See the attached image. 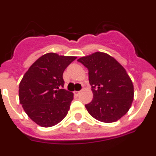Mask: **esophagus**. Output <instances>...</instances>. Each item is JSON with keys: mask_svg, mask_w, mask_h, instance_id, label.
Segmentation results:
<instances>
[{"mask_svg": "<svg viewBox=\"0 0 156 156\" xmlns=\"http://www.w3.org/2000/svg\"><path fill=\"white\" fill-rule=\"evenodd\" d=\"M74 94L75 96H78L80 94V91H74Z\"/></svg>", "mask_w": 156, "mask_h": 156, "instance_id": "esophagus-1", "label": "esophagus"}]
</instances>
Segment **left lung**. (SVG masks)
<instances>
[{"instance_id":"left-lung-1","label":"left lung","mask_w":156,"mask_h":156,"mask_svg":"<svg viewBox=\"0 0 156 156\" xmlns=\"http://www.w3.org/2000/svg\"><path fill=\"white\" fill-rule=\"evenodd\" d=\"M87 68L93 100L85 105L92 117L112 123L130 109L133 100V85L125 69L110 55L96 52L78 59Z\"/></svg>"}]
</instances>
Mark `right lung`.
<instances>
[{"label": "right lung", "instance_id": "obj_1", "mask_svg": "<svg viewBox=\"0 0 156 156\" xmlns=\"http://www.w3.org/2000/svg\"><path fill=\"white\" fill-rule=\"evenodd\" d=\"M76 56L48 53L37 59L19 86L20 104L28 116L44 127L54 126L68 114L74 94L65 89L62 75Z\"/></svg>", "mask_w": 156, "mask_h": 156}]
</instances>
